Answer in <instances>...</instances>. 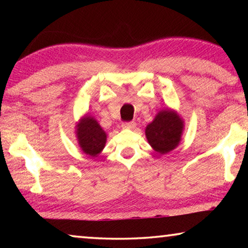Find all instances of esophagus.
<instances>
[{"label":"esophagus","instance_id":"esophagus-1","mask_svg":"<svg viewBox=\"0 0 248 248\" xmlns=\"http://www.w3.org/2000/svg\"><path fill=\"white\" fill-rule=\"evenodd\" d=\"M135 126L134 122H123L122 123V127L123 128H133Z\"/></svg>","mask_w":248,"mask_h":248}]
</instances>
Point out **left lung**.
<instances>
[{
	"mask_svg": "<svg viewBox=\"0 0 248 248\" xmlns=\"http://www.w3.org/2000/svg\"><path fill=\"white\" fill-rule=\"evenodd\" d=\"M183 121L171 110H161L145 128L148 142L159 154L164 155L177 147L183 132Z\"/></svg>",
	"mask_w": 248,
	"mask_h": 248,
	"instance_id": "8db88e82",
	"label": "left lung"
}]
</instances>
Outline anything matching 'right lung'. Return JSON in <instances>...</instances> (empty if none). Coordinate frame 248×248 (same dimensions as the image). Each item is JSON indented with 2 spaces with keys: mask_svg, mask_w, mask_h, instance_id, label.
I'll use <instances>...</instances> for the list:
<instances>
[{
  "mask_svg": "<svg viewBox=\"0 0 248 248\" xmlns=\"http://www.w3.org/2000/svg\"><path fill=\"white\" fill-rule=\"evenodd\" d=\"M77 137L84 154L97 157L106 143V133L94 118L87 116L78 124Z\"/></svg>",
  "mask_w": 248,
  "mask_h": 248,
  "instance_id": "add662e5",
  "label": "right lung"
}]
</instances>
